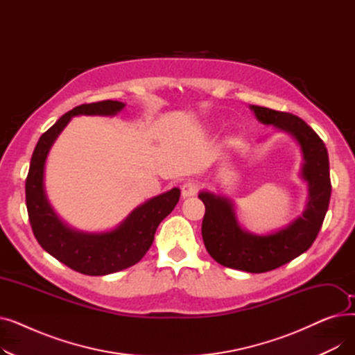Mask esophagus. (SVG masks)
Segmentation results:
<instances>
[{
	"instance_id": "esophagus-1",
	"label": "esophagus",
	"mask_w": 355,
	"mask_h": 355,
	"mask_svg": "<svg viewBox=\"0 0 355 355\" xmlns=\"http://www.w3.org/2000/svg\"><path fill=\"white\" fill-rule=\"evenodd\" d=\"M197 190H198V184L194 181H189L181 187V196H182V198H190V197L196 196Z\"/></svg>"
}]
</instances>
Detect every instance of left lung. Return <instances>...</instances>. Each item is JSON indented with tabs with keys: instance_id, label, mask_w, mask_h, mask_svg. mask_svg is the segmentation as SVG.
<instances>
[{
	"instance_id": "1",
	"label": "left lung",
	"mask_w": 355,
	"mask_h": 355,
	"mask_svg": "<svg viewBox=\"0 0 355 355\" xmlns=\"http://www.w3.org/2000/svg\"><path fill=\"white\" fill-rule=\"evenodd\" d=\"M256 119L289 134L302 153L301 178L308 185V200L301 216L289 225L266 234H254L241 227L234 202L221 194L200 191L206 206L201 234L217 263L250 273H263L282 266L305 253L320 233L329 197V159L325 144L301 118L263 106H249Z\"/></svg>"
}]
</instances>
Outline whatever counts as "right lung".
<instances>
[{
  "label": "right lung",
  "instance_id": "1",
  "mask_svg": "<svg viewBox=\"0 0 355 355\" xmlns=\"http://www.w3.org/2000/svg\"><path fill=\"white\" fill-rule=\"evenodd\" d=\"M125 107L118 101L86 103L69 110L37 142L26 181L30 225L39 245L70 269L89 276H103L138 263L154 241L159 223L180 200L173 189L146 200L115 229L83 232L70 227L54 211L44 189V170L50 149L73 116H115Z\"/></svg>",
  "mask_w": 355,
  "mask_h": 355
}]
</instances>
